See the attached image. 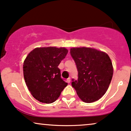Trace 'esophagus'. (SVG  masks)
Returning <instances> with one entry per match:
<instances>
[{
	"mask_svg": "<svg viewBox=\"0 0 131 131\" xmlns=\"http://www.w3.org/2000/svg\"><path fill=\"white\" fill-rule=\"evenodd\" d=\"M67 83H69L71 82V79L70 78H68V79H67Z\"/></svg>",
	"mask_w": 131,
	"mask_h": 131,
	"instance_id": "34e87169",
	"label": "esophagus"
}]
</instances>
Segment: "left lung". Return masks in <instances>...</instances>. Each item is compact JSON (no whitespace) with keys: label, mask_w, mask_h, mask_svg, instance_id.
<instances>
[{"label":"left lung","mask_w":131,"mask_h":131,"mask_svg":"<svg viewBox=\"0 0 131 131\" xmlns=\"http://www.w3.org/2000/svg\"><path fill=\"white\" fill-rule=\"evenodd\" d=\"M71 57L78 71V80L71 83L83 102L92 103L106 93L113 75L110 57L103 51L91 48H72Z\"/></svg>","instance_id":"1"}]
</instances>
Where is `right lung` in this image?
<instances>
[{"label":"right lung","mask_w":131,"mask_h":131,"mask_svg":"<svg viewBox=\"0 0 131 131\" xmlns=\"http://www.w3.org/2000/svg\"><path fill=\"white\" fill-rule=\"evenodd\" d=\"M65 48H36L24 62L25 81L31 95L39 102L51 103L68 85L58 66L68 54Z\"/></svg>","instance_id":"add662e5"}]
</instances>
